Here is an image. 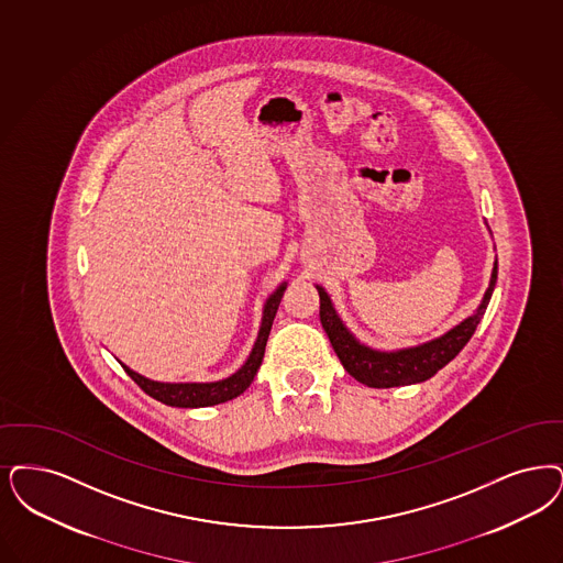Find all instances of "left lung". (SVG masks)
<instances>
[{
    "mask_svg": "<svg viewBox=\"0 0 563 563\" xmlns=\"http://www.w3.org/2000/svg\"><path fill=\"white\" fill-rule=\"evenodd\" d=\"M496 274H498V262H495L490 285L482 297V303L470 318L459 322L442 338L431 339L428 343H421L415 347L379 352L364 345L343 324V320L333 308L329 292L324 291L320 285H316L320 295V322L343 368L356 382L364 383L368 387H398V385L428 382L429 377H433L440 368H444L472 339L482 316L490 303V297L495 291Z\"/></svg>",
    "mask_w": 563,
    "mask_h": 563,
    "instance_id": "obj_1",
    "label": "left lung"
}]
</instances>
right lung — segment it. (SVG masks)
<instances>
[{"instance_id":"right-lung-1","label":"right lung","mask_w":563,"mask_h":563,"mask_svg":"<svg viewBox=\"0 0 563 563\" xmlns=\"http://www.w3.org/2000/svg\"><path fill=\"white\" fill-rule=\"evenodd\" d=\"M287 289V283H283L276 291L264 303V314H262V324H260V333L253 343V350L249 354L245 364L230 377H225L222 382L211 383H163L146 379L142 375H137L130 366H125L121 362V366L125 368V373L134 379L151 398H155L158 402L167 406H178V408H201V406L222 405L236 396H241L247 389L253 377L257 375V368L264 361V352H266V343L271 335L272 322L276 310L280 306L283 292Z\"/></svg>"}]
</instances>
